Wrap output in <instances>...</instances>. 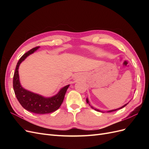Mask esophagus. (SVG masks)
I'll use <instances>...</instances> for the list:
<instances>
[{
    "label": "esophagus",
    "instance_id": "1",
    "mask_svg": "<svg viewBox=\"0 0 149 149\" xmlns=\"http://www.w3.org/2000/svg\"><path fill=\"white\" fill-rule=\"evenodd\" d=\"M79 76L78 74H77L76 76H75V78H76H76H79Z\"/></svg>",
    "mask_w": 149,
    "mask_h": 149
}]
</instances>
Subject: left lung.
Returning a JSON list of instances; mask_svg holds the SVG:
<instances>
[{
    "instance_id": "8db88e82",
    "label": "left lung",
    "mask_w": 149,
    "mask_h": 149,
    "mask_svg": "<svg viewBox=\"0 0 149 149\" xmlns=\"http://www.w3.org/2000/svg\"><path fill=\"white\" fill-rule=\"evenodd\" d=\"M86 102L88 103V104H89V105L91 106V108H93V109H94V110L95 111H98V112H102V111H101L100 110H99V109H96V108H94L93 106H91V105H90V104H89V100H88V98H86ZM129 102L128 103H127V104H125L124 105V106H123L122 107H119V108H118V109H113V110H110V111H107V112H113V111H117V110H119V109H122V108H123V107H124L125 106H127V104H129Z\"/></svg>"
}]
</instances>
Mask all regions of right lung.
Returning a JSON list of instances; mask_svg holds the SVG:
<instances>
[{
    "instance_id": "obj_1",
    "label": "right lung",
    "mask_w": 149,
    "mask_h": 149,
    "mask_svg": "<svg viewBox=\"0 0 149 149\" xmlns=\"http://www.w3.org/2000/svg\"><path fill=\"white\" fill-rule=\"evenodd\" d=\"M39 47H37L30 49L20 58L13 74V87L17 99L24 109L33 113L43 114L55 111L60 107L70 84L62 88L56 95L49 97L28 91L22 86L19 74V66L26 57L37 51Z\"/></svg>"
}]
</instances>
